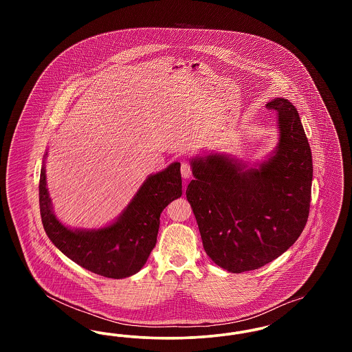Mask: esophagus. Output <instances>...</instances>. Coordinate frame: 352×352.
Wrapping results in <instances>:
<instances>
[{
	"mask_svg": "<svg viewBox=\"0 0 352 352\" xmlns=\"http://www.w3.org/2000/svg\"><path fill=\"white\" fill-rule=\"evenodd\" d=\"M181 173H182V177L184 179H188L191 177V165L184 161L182 165H181Z\"/></svg>",
	"mask_w": 352,
	"mask_h": 352,
	"instance_id": "34e87169",
	"label": "esophagus"
}]
</instances>
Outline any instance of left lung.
I'll use <instances>...</instances> for the list:
<instances>
[{"label":"left lung","mask_w":352,"mask_h":352,"mask_svg":"<svg viewBox=\"0 0 352 352\" xmlns=\"http://www.w3.org/2000/svg\"><path fill=\"white\" fill-rule=\"evenodd\" d=\"M278 144L257 168L227 154L191 160L186 190L204 251L231 273L261 268L287 251L302 234L310 208L311 151L296 107L277 98Z\"/></svg>","instance_id":"left-lung-1"}]
</instances>
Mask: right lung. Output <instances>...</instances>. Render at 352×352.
I'll return each instance as SVG.
<instances>
[{"instance_id": "add662e5", "label": "right lung", "mask_w": 352, "mask_h": 352, "mask_svg": "<svg viewBox=\"0 0 352 352\" xmlns=\"http://www.w3.org/2000/svg\"><path fill=\"white\" fill-rule=\"evenodd\" d=\"M181 195V164L174 162L149 175L112 224L99 230H71L54 215L45 164L41 168L39 208L49 239L74 263L108 278L133 276L145 265L157 243L161 212Z\"/></svg>"}]
</instances>
